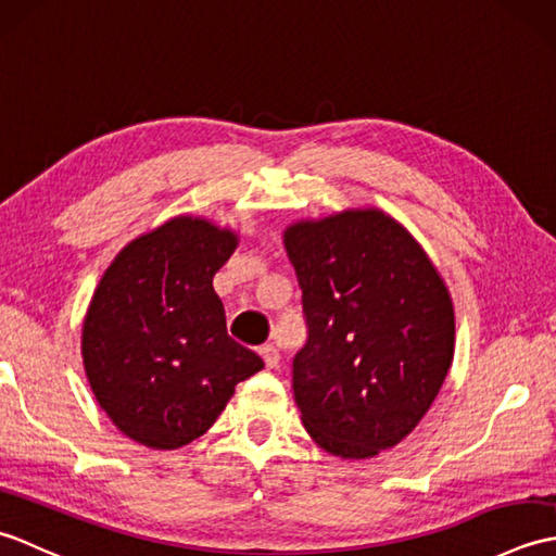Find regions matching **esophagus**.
<instances>
[{"mask_svg": "<svg viewBox=\"0 0 556 556\" xmlns=\"http://www.w3.org/2000/svg\"><path fill=\"white\" fill-rule=\"evenodd\" d=\"M260 356H263L267 368H277V365H279V349L275 344L260 346Z\"/></svg>", "mask_w": 556, "mask_h": 556, "instance_id": "1", "label": "esophagus"}]
</instances>
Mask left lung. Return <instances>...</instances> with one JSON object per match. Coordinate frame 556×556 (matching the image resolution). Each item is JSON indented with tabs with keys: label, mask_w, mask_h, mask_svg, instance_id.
<instances>
[{
	"label": "left lung",
	"mask_w": 556,
	"mask_h": 556,
	"mask_svg": "<svg viewBox=\"0 0 556 556\" xmlns=\"http://www.w3.org/2000/svg\"><path fill=\"white\" fill-rule=\"evenodd\" d=\"M308 344L291 394L327 454L372 458L416 430L452 368L454 303L430 255L380 207L285 227Z\"/></svg>",
	"instance_id": "1"
}]
</instances>
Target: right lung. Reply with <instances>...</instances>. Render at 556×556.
I'll list each match as a JSON object with an SVG mask.
<instances>
[{
    "label": "right lung",
    "mask_w": 556,
    "mask_h": 556,
    "mask_svg": "<svg viewBox=\"0 0 556 556\" xmlns=\"http://www.w3.org/2000/svg\"><path fill=\"white\" fill-rule=\"evenodd\" d=\"M241 236L176 215L104 269L83 317L80 356L100 408L128 440L179 448L205 434L263 358L227 334L212 279Z\"/></svg>",
    "instance_id": "right-lung-1"
}]
</instances>
